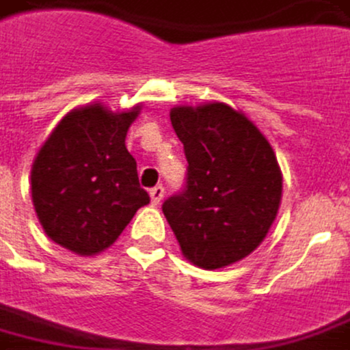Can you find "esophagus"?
I'll use <instances>...</instances> for the list:
<instances>
[{
  "label": "esophagus",
  "mask_w": 350,
  "mask_h": 350,
  "mask_svg": "<svg viewBox=\"0 0 350 350\" xmlns=\"http://www.w3.org/2000/svg\"><path fill=\"white\" fill-rule=\"evenodd\" d=\"M163 194H165V189L161 185H156L154 189H150V198H152V204L158 206L161 200H163Z\"/></svg>",
  "instance_id": "esophagus-1"
}]
</instances>
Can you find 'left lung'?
<instances>
[{
	"instance_id": "1",
	"label": "left lung",
	"mask_w": 350,
	"mask_h": 350,
	"mask_svg": "<svg viewBox=\"0 0 350 350\" xmlns=\"http://www.w3.org/2000/svg\"><path fill=\"white\" fill-rule=\"evenodd\" d=\"M187 158L185 187L161 210L185 258L217 269L248 256L278 215L281 171L266 137L225 104L173 107Z\"/></svg>"
}]
</instances>
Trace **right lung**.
I'll list each match as a JSON object with an SVG mask.
<instances>
[{
  "mask_svg": "<svg viewBox=\"0 0 350 350\" xmlns=\"http://www.w3.org/2000/svg\"><path fill=\"white\" fill-rule=\"evenodd\" d=\"M138 107L111 113L100 104L67 115L32 165V202L51 241L77 254L113 245L138 208L150 202L125 146Z\"/></svg>",
  "mask_w": 350,
  "mask_h": 350,
  "instance_id": "add662e5",
  "label": "right lung"
}]
</instances>
